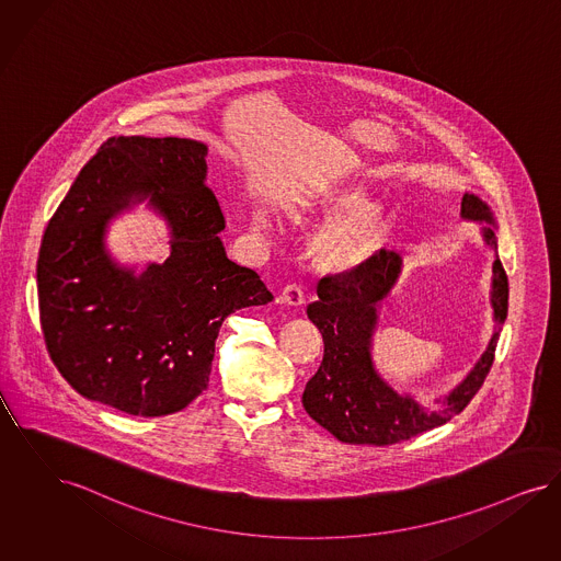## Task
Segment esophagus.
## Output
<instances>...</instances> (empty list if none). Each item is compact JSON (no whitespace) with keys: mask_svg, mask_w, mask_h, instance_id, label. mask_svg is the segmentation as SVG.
I'll return each instance as SVG.
<instances>
[{"mask_svg":"<svg viewBox=\"0 0 561 561\" xmlns=\"http://www.w3.org/2000/svg\"><path fill=\"white\" fill-rule=\"evenodd\" d=\"M304 301H306V297H304V289L299 285H287L280 293V304L299 308Z\"/></svg>","mask_w":561,"mask_h":561,"instance_id":"obj_1","label":"esophagus"}]
</instances>
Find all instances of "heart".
Returning <instances> with one entry per match:
<instances>
[{
	"label": "heart",
	"mask_w": 561,
	"mask_h": 561,
	"mask_svg": "<svg viewBox=\"0 0 561 561\" xmlns=\"http://www.w3.org/2000/svg\"><path fill=\"white\" fill-rule=\"evenodd\" d=\"M313 211L327 220L313 239V255L331 271H345L364 262L385 230L382 214L374 206H366L362 193L355 191L322 197ZM251 225L262 232L268 230V220L262 211H253Z\"/></svg>",
	"instance_id": "b5f03b06"
}]
</instances>
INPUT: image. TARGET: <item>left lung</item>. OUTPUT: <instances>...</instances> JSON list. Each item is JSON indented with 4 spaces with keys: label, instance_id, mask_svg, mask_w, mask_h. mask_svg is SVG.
Instances as JSON below:
<instances>
[{
    "label": "left lung",
    "instance_id": "8db88e82",
    "mask_svg": "<svg viewBox=\"0 0 561 561\" xmlns=\"http://www.w3.org/2000/svg\"><path fill=\"white\" fill-rule=\"evenodd\" d=\"M461 220L482 225L480 234L493 251L491 308L495 332L474 368L440 399L424 408L412 394H401L374 368L373 336L382 299L401 274L403 260L393 250H380L352 271L324 276L318 299L308 306V318L322 332L324 357L304 391L306 412L332 436L352 445H393L443 426L463 412L482 387L495 359L499 332L507 318V274L497 253V225L493 209L478 195L461 197Z\"/></svg>",
    "mask_w": 561,
    "mask_h": 561
}]
</instances>
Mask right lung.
<instances>
[{"mask_svg":"<svg viewBox=\"0 0 561 561\" xmlns=\"http://www.w3.org/2000/svg\"><path fill=\"white\" fill-rule=\"evenodd\" d=\"M206 156L208 146L193 139L112 137L45 229L37 260L45 345L91 401L146 417L181 412L208 389L225 318L272 301L257 272L227 257ZM141 201L168 222L171 255L137 275L111 257L104 232Z\"/></svg>","mask_w":561,"mask_h":561,"instance_id":"add662e5","label":"right lung"}]
</instances>
